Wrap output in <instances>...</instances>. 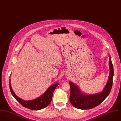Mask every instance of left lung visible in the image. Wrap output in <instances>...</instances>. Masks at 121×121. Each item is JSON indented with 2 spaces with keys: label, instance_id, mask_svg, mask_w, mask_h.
<instances>
[{
  "label": "left lung",
  "instance_id": "8db88e82",
  "mask_svg": "<svg viewBox=\"0 0 121 121\" xmlns=\"http://www.w3.org/2000/svg\"><path fill=\"white\" fill-rule=\"evenodd\" d=\"M109 56L110 72L107 83L102 92L93 95H86L81 91L78 86L72 82H69L70 87V101L76 108L80 109L93 108L100 104L108 95L111 90L114 76L113 65Z\"/></svg>",
  "mask_w": 121,
  "mask_h": 121
}]
</instances>
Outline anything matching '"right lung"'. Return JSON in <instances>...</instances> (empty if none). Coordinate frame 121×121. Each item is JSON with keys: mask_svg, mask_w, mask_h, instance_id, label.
I'll return each instance as SVG.
<instances>
[{"mask_svg": "<svg viewBox=\"0 0 121 121\" xmlns=\"http://www.w3.org/2000/svg\"><path fill=\"white\" fill-rule=\"evenodd\" d=\"M56 83L50 86L46 91L40 96L30 100H24L17 96L14 93L11 85L10 79H9L10 89L13 96L23 106L32 110H40L47 107L52 100L53 92L58 86Z\"/></svg>", "mask_w": 121, "mask_h": 121, "instance_id": "obj_1", "label": "right lung"}]
</instances>
